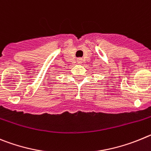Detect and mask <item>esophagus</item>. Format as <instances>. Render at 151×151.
Returning a JSON list of instances; mask_svg holds the SVG:
<instances>
[{
	"instance_id": "esophagus-1",
	"label": "esophagus",
	"mask_w": 151,
	"mask_h": 151,
	"mask_svg": "<svg viewBox=\"0 0 151 151\" xmlns=\"http://www.w3.org/2000/svg\"><path fill=\"white\" fill-rule=\"evenodd\" d=\"M77 63L78 64L83 63V59H81V58H79V59H77Z\"/></svg>"
}]
</instances>
